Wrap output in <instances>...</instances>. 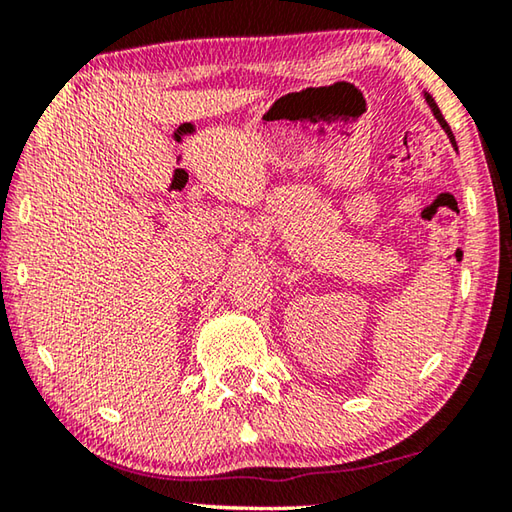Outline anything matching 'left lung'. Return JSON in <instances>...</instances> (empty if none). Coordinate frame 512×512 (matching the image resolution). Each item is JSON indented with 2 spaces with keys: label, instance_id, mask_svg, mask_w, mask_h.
<instances>
[{
  "label": "left lung",
  "instance_id": "left-lung-1",
  "mask_svg": "<svg viewBox=\"0 0 512 512\" xmlns=\"http://www.w3.org/2000/svg\"><path fill=\"white\" fill-rule=\"evenodd\" d=\"M427 103H429V106H431V110H433V115H436V119L440 121V126H443V128H445V133L449 135V140H452V144L456 146V142H454V133H452V128H449V124H447V121H445V117H443V112H440V110H438V106H436V101H433V99L429 97V94H427Z\"/></svg>",
  "mask_w": 512,
  "mask_h": 512
}]
</instances>
